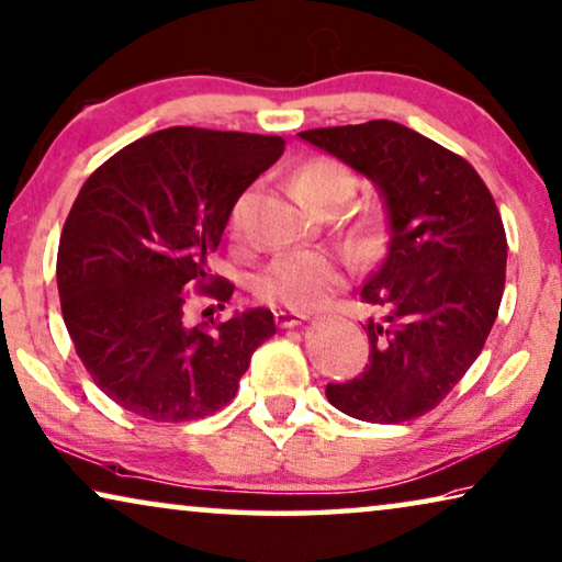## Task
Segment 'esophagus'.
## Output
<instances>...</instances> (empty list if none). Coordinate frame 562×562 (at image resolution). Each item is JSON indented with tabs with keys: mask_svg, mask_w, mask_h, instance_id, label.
<instances>
[{
	"mask_svg": "<svg viewBox=\"0 0 562 562\" xmlns=\"http://www.w3.org/2000/svg\"><path fill=\"white\" fill-rule=\"evenodd\" d=\"M305 321H310V315L305 313H290V310H278V313H274V323H278L280 328H297V325H303Z\"/></svg>",
	"mask_w": 562,
	"mask_h": 562,
	"instance_id": "obj_1",
	"label": "esophagus"
}]
</instances>
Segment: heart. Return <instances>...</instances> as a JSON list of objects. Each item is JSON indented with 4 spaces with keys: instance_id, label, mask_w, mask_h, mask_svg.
I'll list each match as a JSON object with an SVG mask.
<instances>
[{
    "instance_id": "obj_1",
    "label": "heart",
    "mask_w": 562,
    "mask_h": 562,
    "mask_svg": "<svg viewBox=\"0 0 562 562\" xmlns=\"http://www.w3.org/2000/svg\"><path fill=\"white\" fill-rule=\"evenodd\" d=\"M297 199L315 212H335L356 194V176L335 158H313L300 166L292 179ZM245 212V199L232 212L237 229ZM375 229V216L363 214L356 224L358 241H368ZM342 280L340 262L328 252H284L257 274V295L272 305L290 310H313L333 295Z\"/></svg>"
}]
</instances>
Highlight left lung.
<instances>
[{
    "label": "left lung",
    "mask_w": 562,
    "mask_h": 562,
    "mask_svg": "<svg viewBox=\"0 0 562 562\" xmlns=\"http://www.w3.org/2000/svg\"><path fill=\"white\" fill-rule=\"evenodd\" d=\"M361 173L386 209L389 245L361 300L366 371L328 383L338 412L371 424L424 416L482 353L505 292L507 237L490 189L462 156L393 121L297 133Z\"/></svg>",
    "instance_id": "1"
}]
</instances>
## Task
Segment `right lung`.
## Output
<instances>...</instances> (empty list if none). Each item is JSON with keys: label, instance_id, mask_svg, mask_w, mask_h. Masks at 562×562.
Here are the masks:
<instances>
[{"label": "right lung", "instance_id": "right-lung-1", "mask_svg": "<svg viewBox=\"0 0 562 562\" xmlns=\"http://www.w3.org/2000/svg\"><path fill=\"white\" fill-rule=\"evenodd\" d=\"M284 150L280 136L179 125L121 148L82 183L57 249L63 317L95 386L150 422L227 406L274 335L267 307L189 325V290L227 303L209 274L237 199Z\"/></svg>", "mask_w": 562, "mask_h": 562}]
</instances>
